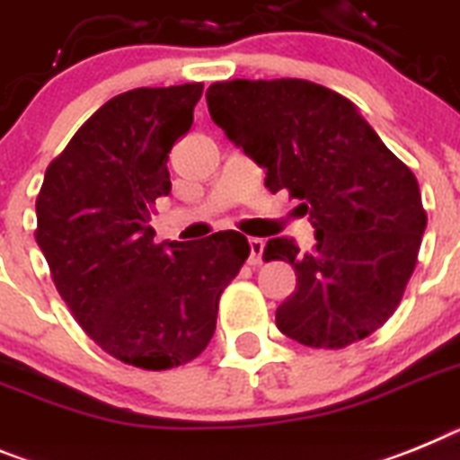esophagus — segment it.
<instances>
[{
    "instance_id": "esophagus-1",
    "label": "esophagus",
    "mask_w": 460,
    "mask_h": 460,
    "mask_svg": "<svg viewBox=\"0 0 460 460\" xmlns=\"http://www.w3.org/2000/svg\"><path fill=\"white\" fill-rule=\"evenodd\" d=\"M249 246H251V256L249 262L251 265H261L262 262V251H265V242L258 237H251L249 239Z\"/></svg>"
}]
</instances>
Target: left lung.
I'll return each mask as SVG.
<instances>
[{
    "label": "left lung",
    "mask_w": 460,
    "mask_h": 460,
    "mask_svg": "<svg viewBox=\"0 0 460 460\" xmlns=\"http://www.w3.org/2000/svg\"><path fill=\"white\" fill-rule=\"evenodd\" d=\"M211 120L288 190L314 226V246L274 237L265 261H288L297 286L277 328L314 349L365 340L395 312L426 230L417 176L356 104L302 78L223 81L207 90Z\"/></svg>",
    "instance_id": "left-lung-1"
}]
</instances>
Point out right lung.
<instances>
[{"label": "right lung", "mask_w": 460, "mask_h": 460, "mask_svg": "<svg viewBox=\"0 0 460 460\" xmlns=\"http://www.w3.org/2000/svg\"><path fill=\"white\" fill-rule=\"evenodd\" d=\"M199 97L202 84L116 95L49 164L37 198V244L58 293L90 340L144 370L207 349L223 288L251 251L234 230L153 239V204L172 190L170 151Z\"/></svg>", "instance_id": "right-lung-1"}]
</instances>
